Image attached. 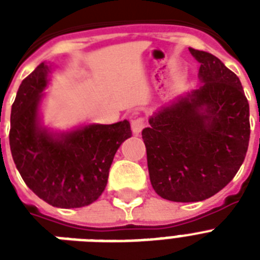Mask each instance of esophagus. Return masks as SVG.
Instances as JSON below:
<instances>
[{
	"label": "esophagus",
	"instance_id": "1",
	"mask_svg": "<svg viewBox=\"0 0 260 260\" xmlns=\"http://www.w3.org/2000/svg\"><path fill=\"white\" fill-rule=\"evenodd\" d=\"M131 125H132V132L134 135H139L142 132V129L144 128V120L142 117H136L131 121Z\"/></svg>",
	"mask_w": 260,
	"mask_h": 260
}]
</instances>
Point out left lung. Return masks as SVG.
<instances>
[{"mask_svg":"<svg viewBox=\"0 0 260 260\" xmlns=\"http://www.w3.org/2000/svg\"><path fill=\"white\" fill-rule=\"evenodd\" d=\"M189 51L202 85L158 110L142 132L151 185L175 202L202 201L225 187L250 142V105L238 75L214 55Z\"/></svg>","mask_w":260,"mask_h":260,"instance_id":"obj_1","label":"left lung"}]
</instances>
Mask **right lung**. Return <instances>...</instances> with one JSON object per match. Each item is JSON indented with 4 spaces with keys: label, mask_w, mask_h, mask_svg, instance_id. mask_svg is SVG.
<instances>
[{
    "label": "right lung",
    "mask_w": 260,
    "mask_h": 260,
    "mask_svg": "<svg viewBox=\"0 0 260 260\" xmlns=\"http://www.w3.org/2000/svg\"><path fill=\"white\" fill-rule=\"evenodd\" d=\"M48 74L50 67L40 63L18 87L10 112V151L21 178L39 198L56 208H82L105 190L114 154L132 136L131 124L124 120L50 132L39 120Z\"/></svg>",
    "instance_id": "obj_1"
}]
</instances>
